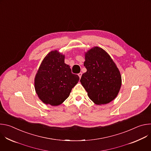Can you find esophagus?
Wrapping results in <instances>:
<instances>
[{
    "label": "esophagus",
    "instance_id": "34e87169",
    "mask_svg": "<svg viewBox=\"0 0 151 151\" xmlns=\"http://www.w3.org/2000/svg\"><path fill=\"white\" fill-rule=\"evenodd\" d=\"M78 76H79V78H81V76H82V73H78Z\"/></svg>",
    "mask_w": 151,
    "mask_h": 151
}]
</instances>
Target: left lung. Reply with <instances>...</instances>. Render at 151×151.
Instances as JSON below:
<instances>
[{
    "mask_svg": "<svg viewBox=\"0 0 151 151\" xmlns=\"http://www.w3.org/2000/svg\"><path fill=\"white\" fill-rule=\"evenodd\" d=\"M83 73L81 83L89 98L97 105L114 100L120 90L122 79L116 64L106 51L94 47L85 52Z\"/></svg>",
    "mask_w": 151,
    "mask_h": 151,
    "instance_id": "8db88e82",
    "label": "left lung"
}]
</instances>
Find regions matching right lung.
<instances>
[{
	"instance_id": "1",
	"label": "right lung",
	"mask_w": 151,
	"mask_h": 151,
	"mask_svg": "<svg viewBox=\"0 0 151 151\" xmlns=\"http://www.w3.org/2000/svg\"><path fill=\"white\" fill-rule=\"evenodd\" d=\"M64 58L58 51H51L42 60L35 75L36 93L46 104L56 106L63 103L79 80L64 63Z\"/></svg>"
}]
</instances>
